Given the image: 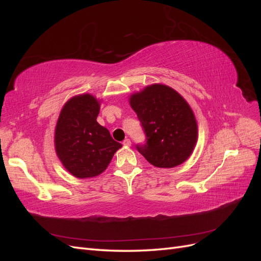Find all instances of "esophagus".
<instances>
[{
    "label": "esophagus",
    "instance_id": "obj_1",
    "mask_svg": "<svg viewBox=\"0 0 261 261\" xmlns=\"http://www.w3.org/2000/svg\"><path fill=\"white\" fill-rule=\"evenodd\" d=\"M123 145L124 146H126V147H129L130 145H132V143H130V140L128 139V138H126L124 141H123Z\"/></svg>",
    "mask_w": 261,
    "mask_h": 261
}]
</instances>
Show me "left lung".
<instances>
[{
  "instance_id": "obj_1",
  "label": "left lung",
  "mask_w": 261,
  "mask_h": 261,
  "mask_svg": "<svg viewBox=\"0 0 261 261\" xmlns=\"http://www.w3.org/2000/svg\"><path fill=\"white\" fill-rule=\"evenodd\" d=\"M146 134L138 151L156 168H174L192 154L197 143V122L186 100L171 87L154 84L130 96Z\"/></svg>"
}]
</instances>
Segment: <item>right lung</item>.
Returning a JSON list of instances; mask_svg holds the SVG:
<instances>
[{
  "mask_svg": "<svg viewBox=\"0 0 261 261\" xmlns=\"http://www.w3.org/2000/svg\"><path fill=\"white\" fill-rule=\"evenodd\" d=\"M99 101L89 93L69 99L55 127V151L64 168L78 178L101 174L122 145L97 122Z\"/></svg>",
  "mask_w": 261,
  "mask_h": 261,
  "instance_id": "add662e5",
  "label": "right lung"
}]
</instances>
